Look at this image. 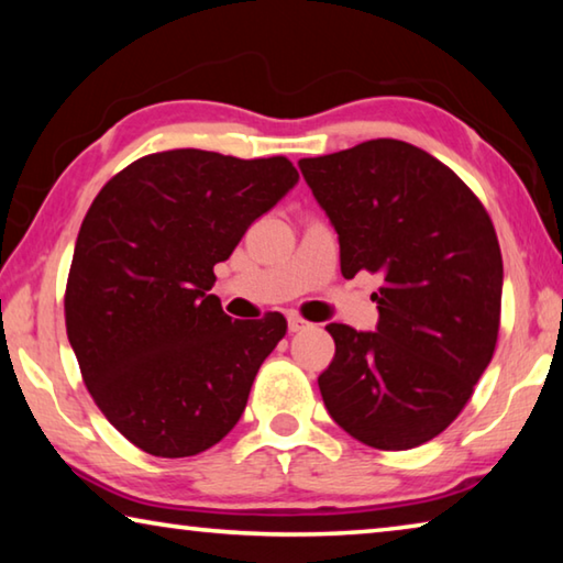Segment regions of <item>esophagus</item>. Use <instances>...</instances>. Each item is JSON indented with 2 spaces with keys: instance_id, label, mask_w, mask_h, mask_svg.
I'll use <instances>...</instances> for the list:
<instances>
[{
  "instance_id": "34e87169",
  "label": "esophagus",
  "mask_w": 563,
  "mask_h": 563,
  "mask_svg": "<svg viewBox=\"0 0 563 563\" xmlns=\"http://www.w3.org/2000/svg\"><path fill=\"white\" fill-rule=\"evenodd\" d=\"M308 328H310V322L305 318L295 316V312H292V316H288V330L290 332H300V330H308Z\"/></svg>"
}]
</instances>
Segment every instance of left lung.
<instances>
[{
	"label": "left lung",
	"mask_w": 563,
	"mask_h": 563,
	"mask_svg": "<svg viewBox=\"0 0 563 563\" xmlns=\"http://www.w3.org/2000/svg\"><path fill=\"white\" fill-rule=\"evenodd\" d=\"M340 238V271L379 273L375 332L330 322L318 377L330 417L375 450H412L450 427L492 362L501 318L497 231L442 161L397 139L300 158Z\"/></svg>",
	"instance_id": "left-lung-1"
}]
</instances>
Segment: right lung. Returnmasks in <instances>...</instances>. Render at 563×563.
Listing matches in <instances>:
<instances>
[{
    "label": "right lung",
    "instance_id": "obj_1",
    "mask_svg": "<svg viewBox=\"0 0 563 563\" xmlns=\"http://www.w3.org/2000/svg\"><path fill=\"white\" fill-rule=\"evenodd\" d=\"M295 184L285 156L174 148L133 161L93 198L66 280V335L93 402L139 450L194 456L241 419L288 322H233L208 295L213 265Z\"/></svg>",
    "mask_w": 563,
    "mask_h": 563
}]
</instances>
